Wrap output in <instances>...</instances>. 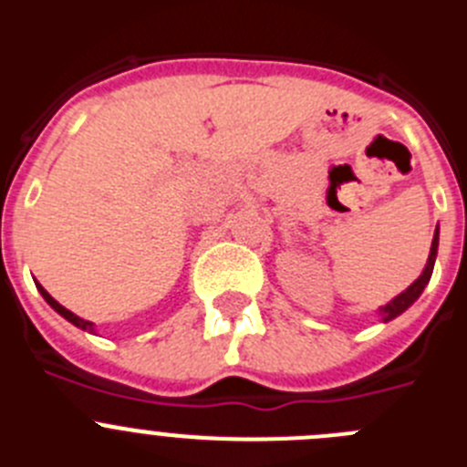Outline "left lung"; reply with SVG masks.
<instances>
[{
  "instance_id": "1",
  "label": "left lung",
  "mask_w": 467,
  "mask_h": 467,
  "mask_svg": "<svg viewBox=\"0 0 467 467\" xmlns=\"http://www.w3.org/2000/svg\"><path fill=\"white\" fill-rule=\"evenodd\" d=\"M437 243H440V231L435 229V236H432V245H431V257H428V264H426V269H423V274L419 275V278L414 280V283L407 287V290L402 292V295L395 296L390 304H386V306H381V320L383 323H388V320H393V317H398L400 313L407 311V308L414 304L416 299L420 296V292H423V287L428 285V280H431L432 275V266H435V257H437Z\"/></svg>"
}]
</instances>
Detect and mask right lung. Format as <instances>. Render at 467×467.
Instances as JSON below:
<instances>
[{
    "label": "right lung",
    "instance_id": "obj_1",
    "mask_svg": "<svg viewBox=\"0 0 467 467\" xmlns=\"http://www.w3.org/2000/svg\"><path fill=\"white\" fill-rule=\"evenodd\" d=\"M36 287H39L41 296H44V299H47V301H48V304H51V306H53V308H56V311H57V313H60V316H63V317H67L69 323H72V325H77V327H81V329H88V332H93V323H88V320H84V317H79V316H74V313H72V311H67V308H65V306H60V304H57V301H56V299H53V296H51V295H48V292H47V290H44V287H41V285H36Z\"/></svg>",
    "mask_w": 467,
    "mask_h": 467
}]
</instances>
